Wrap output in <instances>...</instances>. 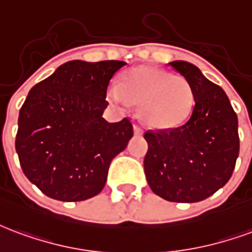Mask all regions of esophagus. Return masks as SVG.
I'll return each instance as SVG.
<instances>
[{
	"label": "esophagus",
	"instance_id": "34e87169",
	"mask_svg": "<svg viewBox=\"0 0 252 252\" xmlns=\"http://www.w3.org/2000/svg\"><path fill=\"white\" fill-rule=\"evenodd\" d=\"M133 129H135V135L137 136L143 135V128H141L140 126H133Z\"/></svg>",
	"mask_w": 252,
	"mask_h": 252
}]
</instances>
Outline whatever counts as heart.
<instances>
[{"instance_id":"obj_1","label":"heart","mask_w":252,"mask_h":252,"mask_svg":"<svg viewBox=\"0 0 252 252\" xmlns=\"http://www.w3.org/2000/svg\"><path fill=\"white\" fill-rule=\"evenodd\" d=\"M112 101L139 105L141 120L152 128H172L182 124L192 111L195 93L191 84L179 74L156 66L128 70L121 83L108 89Z\"/></svg>"}]
</instances>
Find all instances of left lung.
<instances>
[{
  "label": "left lung",
  "mask_w": 252,
  "mask_h": 252,
  "mask_svg": "<svg viewBox=\"0 0 252 252\" xmlns=\"http://www.w3.org/2000/svg\"><path fill=\"white\" fill-rule=\"evenodd\" d=\"M195 93L183 126L147 131L144 172L151 189L168 202L204 200L230 180L239 155L238 116L223 89L195 65L169 63Z\"/></svg>",
  "instance_id": "obj_1"
}]
</instances>
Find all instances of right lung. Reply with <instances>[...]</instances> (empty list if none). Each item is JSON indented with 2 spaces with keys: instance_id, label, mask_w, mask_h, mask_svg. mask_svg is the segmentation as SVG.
Returning a JSON list of instances; mask_svg holds the SVG:
<instances>
[{
  "instance_id": "obj_1",
  "label": "right lung",
  "mask_w": 252,
  "mask_h": 252,
  "mask_svg": "<svg viewBox=\"0 0 252 252\" xmlns=\"http://www.w3.org/2000/svg\"><path fill=\"white\" fill-rule=\"evenodd\" d=\"M124 61L73 60L36 84L18 116L22 172L46 196L81 202L100 193L112 159L133 136L131 119L108 123L107 89Z\"/></svg>"
}]
</instances>
